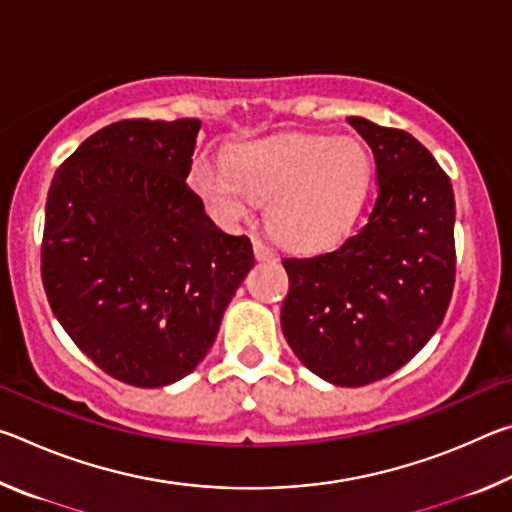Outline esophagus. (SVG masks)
<instances>
[{
	"label": "esophagus",
	"instance_id": "34e87169",
	"mask_svg": "<svg viewBox=\"0 0 512 512\" xmlns=\"http://www.w3.org/2000/svg\"><path fill=\"white\" fill-rule=\"evenodd\" d=\"M253 250H255V257L259 259V262H273L275 259V250L271 246H266L262 239L253 241Z\"/></svg>",
	"mask_w": 512,
	"mask_h": 512
}]
</instances>
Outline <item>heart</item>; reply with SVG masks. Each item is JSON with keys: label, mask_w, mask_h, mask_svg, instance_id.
Instances as JSON below:
<instances>
[{"label": "heart", "mask_w": 512, "mask_h": 512, "mask_svg": "<svg viewBox=\"0 0 512 512\" xmlns=\"http://www.w3.org/2000/svg\"><path fill=\"white\" fill-rule=\"evenodd\" d=\"M189 183L214 216L237 223L271 201L268 225L293 248H325L352 228L368 185L357 142L287 135L241 144L228 162L196 160Z\"/></svg>", "instance_id": "1"}]
</instances>
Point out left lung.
<instances>
[{
	"label": "left lung",
	"instance_id": "left-lung-1",
	"mask_svg": "<svg viewBox=\"0 0 512 512\" xmlns=\"http://www.w3.org/2000/svg\"><path fill=\"white\" fill-rule=\"evenodd\" d=\"M348 121L375 155V203L332 253L282 259V332L318 377L366 386L409 363L443 323L456 280V207L449 176L413 135Z\"/></svg>",
	"mask_w": 512,
	"mask_h": 512
}]
</instances>
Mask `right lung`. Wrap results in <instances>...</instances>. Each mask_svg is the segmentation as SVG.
<instances>
[{
  "instance_id": "1",
  "label": "right lung",
  "mask_w": 512,
  "mask_h": 512,
  "mask_svg": "<svg viewBox=\"0 0 512 512\" xmlns=\"http://www.w3.org/2000/svg\"><path fill=\"white\" fill-rule=\"evenodd\" d=\"M198 119L115 121L60 164L40 273L49 307L112 379L160 388L189 375L255 264L187 185Z\"/></svg>"
}]
</instances>
